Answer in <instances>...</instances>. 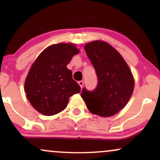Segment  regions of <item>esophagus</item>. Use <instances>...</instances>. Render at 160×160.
Listing matches in <instances>:
<instances>
[{
	"mask_svg": "<svg viewBox=\"0 0 160 160\" xmlns=\"http://www.w3.org/2000/svg\"><path fill=\"white\" fill-rule=\"evenodd\" d=\"M78 84L80 86V87H82L83 86V80H80V81H78Z\"/></svg>",
	"mask_w": 160,
	"mask_h": 160,
	"instance_id": "obj_1",
	"label": "esophagus"
}]
</instances>
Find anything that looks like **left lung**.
Masks as SVG:
<instances>
[{
    "label": "left lung",
    "mask_w": 160,
    "mask_h": 160,
    "mask_svg": "<svg viewBox=\"0 0 160 160\" xmlns=\"http://www.w3.org/2000/svg\"><path fill=\"white\" fill-rule=\"evenodd\" d=\"M96 72L98 85L94 91L84 88L81 97L91 113L100 117L115 115L128 103L134 90L133 75L122 56L102 40L84 47Z\"/></svg>",
    "instance_id": "left-lung-1"
}]
</instances>
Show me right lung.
<instances>
[{
    "label": "right lung",
    "instance_id": "add662e5",
    "mask_svg": "<svg viewBox=\"0 0 160 160\" xmlns=\"http://www.w3.org/2000/svg\"><path fill=\"white\" fill-rule=\"evenodd\" d=\"M80 50L73 43L46 48L34 61L25 81V92L32 107L45 116L65 110L69 98L80 92L67 65Z\"/></svg>",
    "mask_w": 160,
    "mask_h": 160
}]
</instances>
